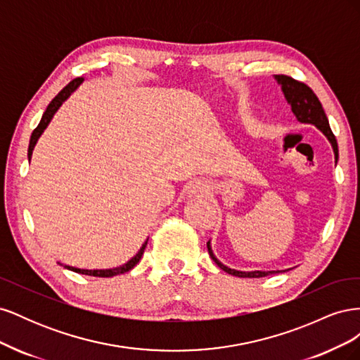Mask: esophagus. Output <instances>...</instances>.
Here are the masks:
<instances>
[{"mask_svg":"<svg viewBox=\"0 0 360 360\" xmlns=\"http://www.w3.org/2000/svg\"><path fill=\"white\" fill-rule=\"evenodd\" d=\"M191 192H192V193H197V195H202V193H205V192H207V189H205V184H202V183H200V181L193 183L192 186H191Z\"/></svg>","mask_w":360,"mask_h":360,"instance_id":"obj_1","label":"esophagus"}]
</instances>
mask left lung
<instances>
[{
  "instance_id": "1",
  "label": "left lung",
  "mask_w": 360,
  "mask_h": 360,
  "mask_svg": "<svg viewBox=\"0 0 360 360\" xmlns=\"http://www.w3.org/2000/svg\"><path fill=\"white\" fill-rule=\"evenodd\" d=\"M275 78L278 79V82L282 86V91H284L288 103L291 105L292 112L296 114L297 120L302 123H312L317 126L321 132L329 138V141L332 143L333 151H335V159H338V143L336 138L332 132V129L329 126V120L326 117V112L323 110V106L319 101L317 94H315L311 86H308L304 82L297 81L291 78V76L287 75H276ZM207 249H209V254L212 257V259L214 263L219 266L226 274H230L233 276H238V278H263L271 274H278V271H237L233 269H228L226 266L221 264L219 261L216 259V257L212 252L210 248V242H207Z\"/></svg>"
}]
</instances>
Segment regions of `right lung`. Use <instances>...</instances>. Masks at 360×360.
<instances>
[{
    "mask_svg": "<svg viewBox=\"0 0 360 360\" xmlns=\"http://www.w3.org/2000/svg\"><path fill=\"white\" fill-rule=\"evenodd\" d=\"M81 82H82V78H75L73 81H70V82H69L66 86H64V89L51 101V103H49L48 108H46L45 114H43V117H41V120H40L39 126H37L34 130H32V134H31L30 147H28V159H31L32 148H34V146H36V143H37V139H39V136L41 135L43 130H45L46 126L49 124V122H51V118L53 117V114L57 112V110L61 106V103L68 99V97L72 94V91H75L76 86H78ZM147 242H148V238L146 240V243H144L143 246H141V249L138 250V254H136L132 259L127 261V263L123 264L122 267L110 269V270H84V269H75V267L66 266V269L73 270V271H76V274L90 275V276H97V278H111V276H115V275H122V274H126V271H129V270H132V269L138 264V261L141 259V257H143V254H144V249H146V246H147Z\"/></svg>",
    "mask_w": 360,
    "mask_h": 360,
    "instance_id": "add662e5",
    "label": "right lung"
}]
</instances>
